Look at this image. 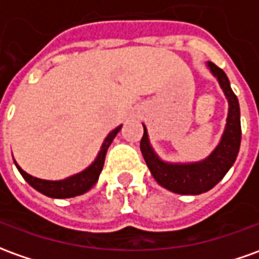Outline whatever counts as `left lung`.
I'll return each instance as SVG.
<instances>
[{"label": "left lung", "instance_id": "left-lung-1", "mask_svg": "<svg viewBox=\"0 0 259 259\" xmlns=\"http://www.w3.org/2000/svg\"><path fill=\"white\" fill-rule=\"evenodd\" d=\"M206 66L217 78L228 101L227 122L222 140L207 158L199 162H165L153 151L147 126L142 124L144 137L141 140V152L151 174L160 186L178 194H200L213 189L233 166L240 151L241 121L238 99L231 90L227 74L211 62H207Z\"/></svg>", "mask_w": 259, "mask_h": 259}]
</instances>
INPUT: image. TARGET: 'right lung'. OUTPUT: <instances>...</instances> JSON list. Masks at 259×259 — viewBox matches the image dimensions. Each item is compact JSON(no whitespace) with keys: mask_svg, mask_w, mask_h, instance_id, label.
<instances>
[{"mask_svg":"<svg viewBox=\"0 0 259 259\" xmlns=\"http://www.w3.org/2000/svg\"><path fill=\"white\" fill-rule=\"evenodd\" d=\"M121 126L122 125L117 126L115 130H112L111 133L107 135L103 145L100 148L99 153H97V156H96V159L93 160L90 166H87L84 170H81V172H78L76 175H72V176H69L66 179H62V181H45V179H39V178H35V176H31L29 174H26L24 169L18 165L17 160H14L15 166L18 167L19 174L22 175V178H24L25 181L28 182L39 193L45 194L48 197L69 199V197L84 194L99 181V176L101 174V170H103V166H104L107 149L111 145L115 135L119 133Z\"/></svg>","mask_w":259,"mask_h":259,"instance_id":"obj_1","label":"right lung"}]
</instances>
